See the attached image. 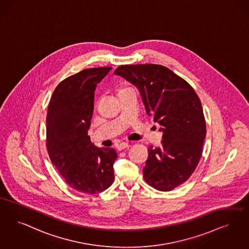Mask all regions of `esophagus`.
<instances>
[{
  "label": "esophagus",
  "mask_w": 249,
  "mask_h": 249,
  "mask_svg": "<svg viewBox=\"0 0 249 249\" xmlns=\"http://www.w3.org/2000/svg\"><path fill=\"white\" fill-rule=\"evenodd\" d=\"M129 145L127 142H121L118 145V150L121 151V150L126 149V148H129Z\"/></svg>",
  "instance_id": "1"
}]
</instances>
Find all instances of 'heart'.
I'll use <instances>...</instances> for the list:
<instances>
[{"mask_svg": "<svg viewBox=\"0 0 249 249\" xmlns=\"http://www.w3.org/2000/svg\"><path fill=\"white\" fill-rule=\"evenodd\" d=\"M127 89V88H120V90H122V89ZM120 90H119V91H120Z\"/></svg>", "mask_w": 249, "mask_h": 249, "instance_id": "b5f03b06", "label": "heart"}]
</instances>
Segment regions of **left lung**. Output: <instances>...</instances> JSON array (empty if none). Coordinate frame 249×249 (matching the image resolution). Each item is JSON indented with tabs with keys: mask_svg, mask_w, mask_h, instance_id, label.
<instances>
[{
	"mask_svg": "<svg viewBox=\"0 0 249 249\" xmlns=\"http://www.w3.org/2000/svg\"><path fill=\"white\" fill-rule=\"evenodd\" d=\"M139 89L146 113L162 127L160 147H148L143 179L155 189L171 191L189 179L207 134L201 101L186 80L161 65H122L114 72Z\"/></svg>",
	"mask_w": 249,
	"mask_h": 249,
	"instance_id": "1",
	"label": "left lung"
}]
</instances>
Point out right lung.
Masks as SVG:
<instances>
[{"mask_svg": "<svg viewBox=\"0 0 249 249\" xmlns=\"http://www.w3.org/2000/svg\"><path fill=\"white\" fill-rule=\"evenodd\" d=\"M111 69H87L62 80L48 106L46 146L51 162L69 186L82 194L104 192L115 179L116 150L95 147L88 135L94 90Z\"/></svg>", "mask_w": 249, "mask_h": 249, "instance_id": "add662e5", "label": "right lung"}]
</instances>
